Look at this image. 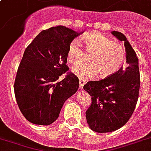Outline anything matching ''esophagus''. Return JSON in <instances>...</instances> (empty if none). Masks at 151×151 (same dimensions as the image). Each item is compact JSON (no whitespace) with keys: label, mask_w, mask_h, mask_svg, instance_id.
<instances>
[{"label":"esophagus","mask_w":151,"mask_h":151,"mask_svg":"<svg viewBox=\"0 0 151 151\" xmlns=\"http://www.w3.org/2000/svg\"><path fill=\"white\" fill-rule=\"evenodd\" d=\"M86 81L83 80V79H79V86H80V88H83L84 85L86 84Z\"/></svg>","instance_id":"obj_1"}]
</instances>
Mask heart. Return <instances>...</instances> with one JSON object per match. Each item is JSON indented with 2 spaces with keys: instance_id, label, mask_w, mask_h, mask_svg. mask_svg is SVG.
I'll use <instances>...</instances> for the list:
<instances>
[{
  "instance_id": "1",
  "label": "heart",
  "mask_w": 151,
  "mask_h": 151,
  "mask_svg": "<svg viewBox=\"0 0 151 151\" xmlns=\"http://www.w3.org/2000/svg\"><path fill=\"white\" fill-rule=\"evenodd\" d=\"M82 40L89 63H84L73 69L74 74L81 78H94L99 73L101 78H108L116 73L124 62V49L119 42L111 41L98 32L86 33ZM84 58L83 50L79 40H72L67 50V60L72 65H78Z\"/></svg>"
}]
</instances>
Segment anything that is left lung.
<instances>
[{
    "label": "left lung",
    "instance_id": "obj_1",
    "mask_svg": "<svg viewBox=\"0 0 151 151\" xmlns=\"http://www.w3.org/2000/svg\"><path fill=\"white\" fill-rule=\"evenodd\" d=\"M111 34L124 42L127 65L104 79L88 81L83 87L92 97L86 111L87 123L91 130L98 133L114 132L124 126L135 109L139 92L136 54L123 33L113 31Z\"/></svg>",
    "mask_w": 151,
    "mask_h": 151
}]
</instances>
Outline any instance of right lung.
Listing matches in <instances>:
<instances>
[{"instance_id":"right-lung-1","label":"right lung","mask_w":151,"mask_h":151,"mask_svg":"<svg viewBox=\"0 0 151 151\" xmlns=\"http://www.w3.org/2000/svg\"><path fill=\"white\" fill-rule=\"evenodd\" d=\"M82 32L64 26L40 32L25 49L15 79L14 92L19 110L29 122L50 125L58 118L65 101L78 91L79 80L69 70L70 42Z\"/></svg>"}]
</instances>
